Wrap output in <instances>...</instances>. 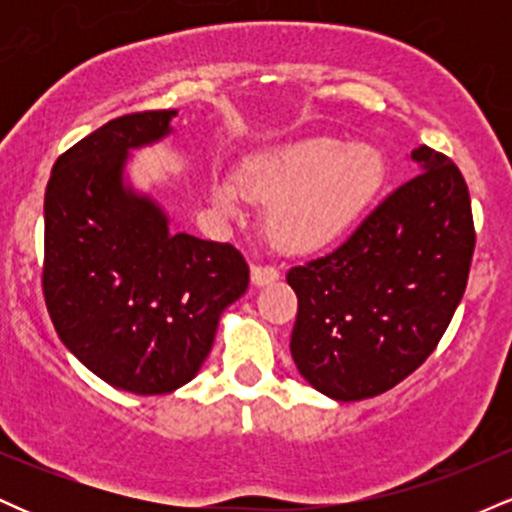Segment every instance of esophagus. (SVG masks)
Instances as JSON below:
<instances>
[{
  "label": "esophagus",
  "instance_id": "1",
  "mask_svg": "<svg viewBox=\"0 0 512 512\" xmlns=\"http://www.w3.org/2000/svg\"><path fill=\"white\" fill-rule=\"evenodd\" d=\"M250 279L255 286H267L279 281V272L274 267H262V264H252L250 267Z\"/></svg>",
  "mask_w": 512,
  "mask_h": 512
}]
</instances>
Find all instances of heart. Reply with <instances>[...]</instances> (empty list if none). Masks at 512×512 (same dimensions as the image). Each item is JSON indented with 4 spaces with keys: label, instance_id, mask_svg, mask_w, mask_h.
Here are the masks:
<instances>
[{
    "label": "heart",
    "instance_id": "obj_1",
    "mask_svg": "<svg viewBox=\"0 0 512 512\" xmlns=\"http://www.w3.org/2000/svg\"><path fill=\"white\" fill-rule=\"evenodd\" d=\"M385 175V158L375 146L315 134L250 156L238 170V187L252 202L267 204L262 226L269 243L310 252L356 226L383 190ZM240 192L219 180L216 207L233 214Z\"/></svg>",
    "mask_w": 512,
    "mask_h": 512
}]
</instances>
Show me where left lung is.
<instances>
[{
  "label": "left lung",
  "mask_w": 512,
  "mask_h": 512,
  "mask_svg": "<svg viewBox=\"0 0 512 512\" xmlns=\"http://www.w3.org/2000/svg\"><path fill=\"white\" fill-rule=\"evenodd\" d=\"M419 175L397 187L325 257L293 267L291 356L337 402L375 397L431 356L467 289L472 202L460 168L411 151Z\"/></svg>",
  "instance_id": "obj_1"
}]
</instances>
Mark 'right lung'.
I'll return each mask as SVG.
<instances>
[{"label":"right lung","mask_w":512,"mask_h":512,"mask_svg":"<svg viewBox=\"0 0 512 512\" xmlns=\"http://www.w3.org/2000/svg\"><path fill=\"white\" fill-rule=\"evenodd\" d=\"M178 110L105 122L57 158L45 190L43 291L62 344L98 378L166 395L207 361L223 310L250 284L243 255L170 231L127 175L132 151L173 134Z\"/></svg>","instance_id":"add662e5"}]
</instances>
